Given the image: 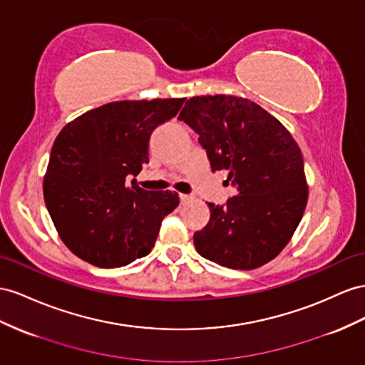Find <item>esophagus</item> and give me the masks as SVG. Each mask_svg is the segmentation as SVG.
<instances>
[{
    "label": "esophagus",
    "instance_id": "34e87169",
    "mask_svg": "<svg viewBox=\"0 0 365 365\" xmlns=\"http://www.w3.org/2000/svg\"><path fill=\"white\" fill-rule=\"evenodd\" d=\"M180 200H181V202H187V201L192 200V196L185 195V193H180Z\"/></svg>",
    "mask_w": 365,
    "mask_h": 365
}]
</instances>
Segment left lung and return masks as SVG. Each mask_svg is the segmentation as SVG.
<instances>
[{
    "label": "left lung",
    "mask_w": 365,
    "mask_h": 365,
    "mask_svg": "<svg viewBox=\"0 0 365 365\" xmlns=\"http://www.w3.org/2000/svg\"><path fill=\"white\" fill-rule=\"evenodd\" d=\"M180 121L200 135L212 172L227 170L236 195L209 202L210 220L195 232L202 258L252 270L289 244L309 198L302 153L290 132L261 106L232 95L193 96Z\"/></svg>",
    "instance_id": "left-lung-1"
}]
</instances>
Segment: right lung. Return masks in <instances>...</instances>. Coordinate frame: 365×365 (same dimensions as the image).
<instances>
[{
    "label": "right lung",
    "mask_w": 365,
    "mask_h": 365,
    "mask_svg": "<svg viewBox=\"0 0 365 365\" xmlns=\"http://www.w3.org/2000/svg\"><path fill=\"white\" fill-rule=\"evenodd\" d=\"M185 98L116 101L68 123L56 136L44 175L48 215L67 249L96 267H123L149 255L178 193L144 190L136 176L149 163L156 127Z\"/></svg>",
    "instance_id": "obj_1"
}]
</instances>
